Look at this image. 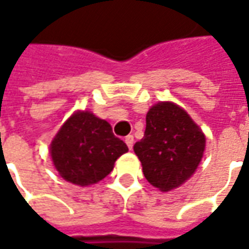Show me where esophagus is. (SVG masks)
I'll return each mask as SVG.
<instances>
[{"instance_id":"34e87169","label":"esophagus","mask_w":249,"mask_h":249,"mask_svg":"<svg viewBox=\"0 0 249 249\" xmlns=\"http://www.w3.org/2000/svg\"><path fill=\"white\" fill-rule=\"evenodd\" d=\"M124 142H126V145L128 146V149L131 150V149H133V145H134V137H133V135H127V137L124 138Z\"/></svg>"}]
</instances>
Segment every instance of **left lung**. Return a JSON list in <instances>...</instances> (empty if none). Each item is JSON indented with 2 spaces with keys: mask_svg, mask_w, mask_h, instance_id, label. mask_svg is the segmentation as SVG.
<instances>
[{
  "mask_svg": "<svg viewBox=\"0 0 249 249\" xmlns=\"http://www.w3.org/2000/svg\"><path fill=\"white\" fill-rule=\"evenodd\" d=\"M205 146V134L191 116L175 103L160 102L147 111L145 134L134 152L147 181L167 193L193 176Z\"/></svg>",
  "mask_w": 249,
  "mask_h": 249,
  "instance_id": "left-lung-1",
  "label": "left lung"
}]
</instances>
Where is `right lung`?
<instances>
[{
    "label": "right lung",
    "mask_w": 249,
    "mask_h": 249,
    "mask_svg": "<svg viewBox=\"0 0 249 249\" xmlns=\"http://www.w3.org/2000/svg\"><path fill=\"white\" fill-rule=\"evenodd\" d=\"M128 152L108 122L89 111H77L63 123L50 145L54 167L66 181L90 186L103 180L115 161Z\"/></svg>",
    "instance_id": "right-lung-1"
}]
</instances>
